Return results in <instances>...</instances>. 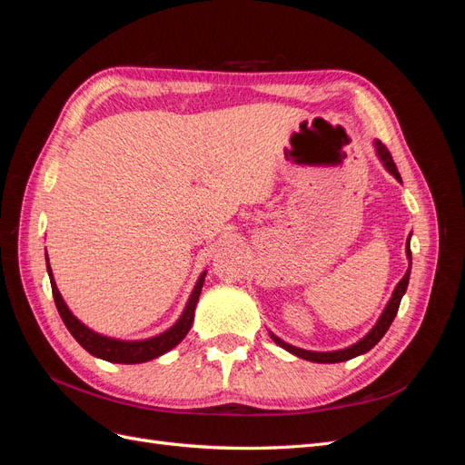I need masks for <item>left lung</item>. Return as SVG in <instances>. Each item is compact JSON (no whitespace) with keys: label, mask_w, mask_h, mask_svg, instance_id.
<instances>
[{"label":"left lung","mask_w":465,"mask_h":465,"mask_svg":"<svg viewBox=\"0 0 465 465\" xmlns=\"http://www.w3.org/2000/svg\"><path fill=\"white\" fill-rule=\"evenodd\" d=\"M374 149H376L378 159L382 161L386 171H388L393 178H396L398 182H401V176H400V173H398V166H396V163H393L391 154H390V151L386 149V145H382V142H378V139H374ZM410 236H411V234H410ZM405 254H407V258H410V267H407L405 275L401 277V281L396 285V289H393L391 299L388 301V304H386V308H384V312L380 314L378 322L374 323V328H372L367 335H364L362 340H359L357 343H353L351 347H345V349H340V351H326V353H322V351H306V349H299V347H294V345H289V343H285L283 340H279V337H277L275 333L270 331L272 340H273L279 347H283L285 351H289V353L297 355V357H301V359H304V361H311V362H343V361L355 359V357H359V355H362V353H367V351H371L380 340H382L384 333H386L388 328L391 326L393 318H396V314H398V308H400L401 297H403L405 291H407V285H410V273H411V248H410V238H407Z\"/></svg>","instance_id":"8db88e82"}]
</instances>
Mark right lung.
<instances>
[{"instance_id": "obj_1", "label": "right lung", "mask_w": 465, "mask_h": 465, "mask_svg": "<svg viewBox=\"0 0 465 465\" xmlns=\"http://www.w3.org/2000/svg\"><path fill=\"white\" fill-rule=\"evenodd\" d=\"M46 267H48L55 308H58V312H60V316L65 323V328L69 330V333H72L75 337V341L83 349L89 351L93 357H98V359L108 361V362H122V364H137V362H147L151 359H157V357L164 355L166 351H171L173 347H176L182 340H184L186 333L192 328L195 304H198V301H200L202 287H203V281H205V272H203L198 279V283H195L192 294H190L184 312H182V316L178 318V322L174 323L173 328H168L166 331L154 335V337H149V340L124 341V340H114V337H106V335L96 333L91 328H87L85 323L79 322L74 316V312L69 311L67 304L64 302L58 287H55L52 267H50V262H48V254H46Z\"/></svg>"}]
</instances>
